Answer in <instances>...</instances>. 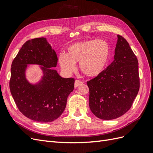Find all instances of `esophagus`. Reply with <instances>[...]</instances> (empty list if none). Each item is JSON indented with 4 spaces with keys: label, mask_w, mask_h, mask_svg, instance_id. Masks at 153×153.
Segmentation results:
<instances>
[{
    "label": "esophagus",
    "mask_w": 153,
    "mask_h": 153,
    "mask_svg": "<svg viewBox=\"0 0 153 153\" xmlns=\"http://www.w3.org/2000/svg\"><path fill=\"white\" fill-rule=\"evenodd\" d=\"M83 84V82L79 81V80H76L75 81V83H74V87H77L78 86H79Z\"/></svg>",
    "instance_id": "1"
}]
</instances>
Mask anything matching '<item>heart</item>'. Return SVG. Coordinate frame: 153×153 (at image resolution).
Instances as JSON below:
<instances>
[{"label": "heart", "instance_id": "1", "mask_svg": "<svg viewBox=\"0 0 153 153\" xmlns=\"http://www.w3.org/2000/svg\"><path fill=\"white\" fill-rule=\"evenodd\" d=\"M111 55V46L107 41L87 39L70 45L66 54L59 55L58 62L67 74L73 72L76 69L75 63L79 62L82 73L90 77H96L107 67Z\"/></svg>", "mask_w": 153, "mask_h": 153}]
</instances>
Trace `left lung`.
<instances>
[{
  "label": "left lung",
  "mask_w": 153,
  "mask_h": 153,
  "mask_svg": "<svg viewBox=\"0 0 153 153\" xmlns=\"http://www.w3.org/2000/svg\"><path fill=\"white\" fill-rule=\"evenodd\" d=\"M117 37L114 60L102 74L87 83L90 109L105 120L125 114L140 88L138 59L128 42L119 35Z\"/></svg>",
  "instance_id": "1"
}]
</instances>
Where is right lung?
Listing matches in <instances>:
<instances>
[{"label":"right lung","mask_w":153,"mask_h":153,"mask_svg":"<svg viewBox=\"0 0 153 153\" xmlns=\"http://www.w3.org/2000/svg\"><path fill=\"white\" fill-rule=\"evenodd\" d=\"M56 52L44 37L26 41L11 64L10 88L19 110L28 118L41 123L57 119L65 111L74 88V78L62 77L54 68ZM37 65L43 74L37 82L26 77L27 69Z\"/></svg>","instance_id":"1"}]
</instances>
